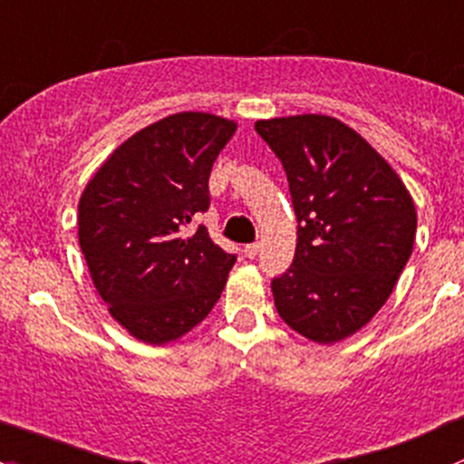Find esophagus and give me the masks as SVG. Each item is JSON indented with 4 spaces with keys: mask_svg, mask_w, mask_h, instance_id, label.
Returning <instances> with one entry per match:
<instances>
[{
    "mask_svg": "<svg viewBox=\"0 0 464 464\" xmlns=\"http://www.w3.org/2000/svg\"><path fill=\"white\" fill-rule=\"evenodd\" d=\"M243 255H246L247 259H255V256L259 255V243H250V246L243 247Z\"/></svg>",
    "mask_w": 464,
    "mask_h": 464,
    "instance_id": "34e87169",
    "label": "esophagus"
}]
</instances>
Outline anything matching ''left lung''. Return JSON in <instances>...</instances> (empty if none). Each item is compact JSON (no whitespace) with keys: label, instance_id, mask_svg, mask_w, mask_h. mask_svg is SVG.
Masks as SVG:
<instances>
[{"label":"left lung","instance_id":"obj_1","mask_svg":"<svg viewBox=\"0 0 464 464\" xmlns=\"http://www.w3.org/2000/svg\"><path fill=\"white\" fill-rule=\"evenodd\" d=\"M255 129L284 165L299 223L293 266L272 279L276 313L313 342H342L393 293L413 252V198L393 167L337 118L304 113Z\"/></svg>","mask_w":464,"mask_h":464}]
</instances>
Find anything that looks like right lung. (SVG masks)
<instances>
[{"instance_id":"obj_1","label":"right lung","mask_w":464,"mask_h":464,"mask_svg":"<svg viewBox=\"0 0 464 464\" xmlns=\"http://www.w3.org/2000/svg\"><path fill=\"white\" fill-rule=\"evenodd\" d=\"M237 122L203 111L167 116L127 138L84 188L78 238L111 317L147 343L203 322L237 256L188 223L209 208V171Z\"/></svg>"}]
</instances>
